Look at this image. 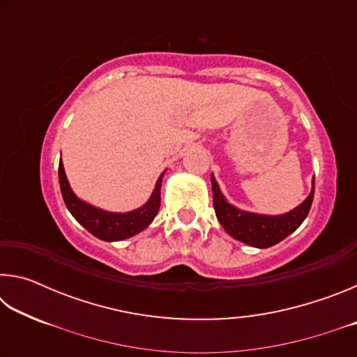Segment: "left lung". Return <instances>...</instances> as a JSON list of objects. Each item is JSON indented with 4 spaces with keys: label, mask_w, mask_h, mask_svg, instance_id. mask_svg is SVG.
<instances>
[{
    "label": "left lung",
    "mask_w": 357,
    "mask_h": 357,
    "mask_svg": "<svg viewBox=\"0 0 357 357\" xmlns=\"http://www.w3.org/2000/svg\"><path fill=\"white\" fill-rule=\"evenodd\" d=\"M211 185H213V200L215 215L219 219L223 229L247 245L257 247V249H268L277 243L289 236L301 227L309 214L313 193H315V178L312 179V190L304 202L298 204L294 209L285 214H259L244 211L227 200L220 190L219 183L214 174H211Z\"/></svg>",
    "instance_id": "1"
}]
</instances>
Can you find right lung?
<instances>
[{
    "label": "right lung",
    "instance_id": "1",
    "mask_svg": "<svg viewBox=\"0 0 357 357\" xmlns=\"http://www.w3.org/2000/svg\"><path fill=\"white\" fill-rule=\"evenodd\" d=\"M164 174L165 172L160 173L153 193H151L148 202L143 206L128 211V213H113V211L98 208L78 198L75 192L72 190L68 176H66L61 160H59L58 168L59 187H61L66 208L74 215V219L82 227L86 228L93 236L107 241V243L129 239L151 225V222L154 220L160 208V185Z\"/></svg>",
    "mask_w": 357,
    "mask_h": 357
}]
</instances>
